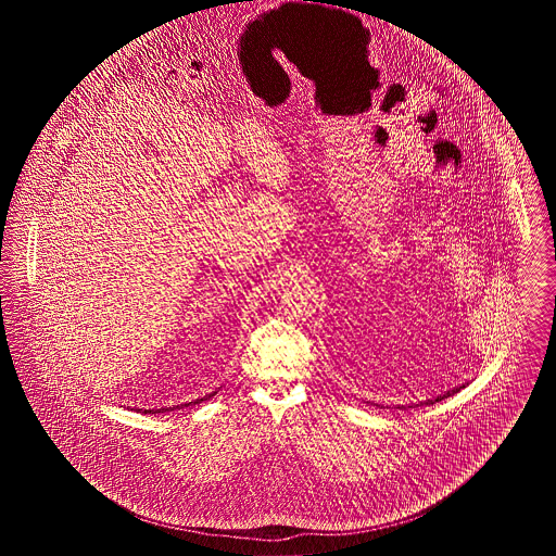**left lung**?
<instances>
[{
	"label": "left lung",
	"mask_w": 556,
	"mask_h": 556,
	"mask_svg": "<svg viewBox=\"0 0 556 556\" xmlns=\"http://www.w3.org/2000/svg\"><path fill=\"white\" fill-rule=\"evenodd\" d=\"M460 388H465V386H460ZM460 388H454V390H448L446 394H442V396H438L435 397V400H427L425 404H435V402H440V400H444V397L454 396L456 392H460ZM417 406H419V404H417Z\"/></svg>",
	"instance_id": "obj_1"
}]
</instances>
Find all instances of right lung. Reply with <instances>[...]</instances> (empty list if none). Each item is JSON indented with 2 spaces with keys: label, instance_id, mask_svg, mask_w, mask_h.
Here are the masks:
<instances>
[{
  "label": "right lung",
  "instance_id": "1",
  "mask_svg": "<svg viewBox=\"0 0 556 556\" xmlns=\"http://www.w3.org/2000/svg\"><path fill=\"white\" fill-rule=\"evenodd\" d=\"M216 392H212V394H206L204 397H198V400H193V402H187V404H181V406H177V408H184V406H189V404H200V402H204V400H211ZM175 408V406H173ZM173 408H159V410H143V413H152V415H156V413H166V410H173Z\"/></svg>",
  "mask_w": 556,
  "mask_h": 556
}]
</instances>
